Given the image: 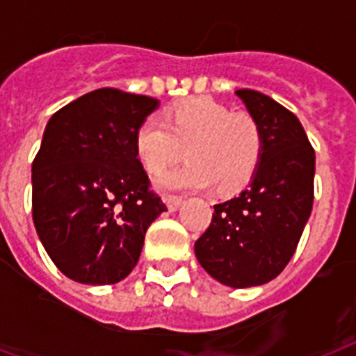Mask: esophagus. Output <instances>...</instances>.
Masks as SVG:
<instances>
[{
	"label": "esophagus",
	"mask_w": 356,
	"mask_h": 356,
	"mask_svg": "<svg viewBox=\"0 0 356 356\" xmlns=\"http://www.w3.org/2000/svg\"><path fill=\"white\" fill-rule=\"evenodd\" d=\"M164 201H166V207L170 212L177 211L179 207H181V203H183V200L177 197V195H168V197H164Z\"/></svg>",
	"instance_id": "obj_1"
}]
</instances>
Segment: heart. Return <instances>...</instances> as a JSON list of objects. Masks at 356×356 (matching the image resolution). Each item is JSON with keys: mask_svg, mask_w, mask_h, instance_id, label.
Returning <instances> with one entry per match:
<instances>
[{"mask_svg": "<svg viewBox=\"0 0 356 356\" xmlns=\"http://www.w3.org/2000/svg\"><path fill=\"white\" fill-rule=\"evenodd\" d=\"M184 149L188 162L166 172L156 186L168 192H234L251 181L262 159L264 133L254 116L233 113L211 97L175 105L164 122L145 118L134 131V153L142 166L159 175Z\"/></svg>", "mask_w": 356, "mask_h": 356, "instance_id": "obj_1", "label": "heart"}]
</instances>
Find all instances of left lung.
Listing matches in <instances>:
<instances>
[{
	"label": "left lung",
	"mask_w": 356,
	"mask_h": 356,
	"mask_svg": "<svg viewBox=\"0 0 356 356\" xmlns=\"http://www.w3.org/2000/svg\"><path fill=\"white\" fill-rule=\"evenodd\" d=\"M264 133V151L242 194L214 205L195 242L203 270L231 288L275 279L296 253L312 212L316 155L303 125L288 108L257 90L234 92Z\"/></svg>",
	"instance_id": "8db88e82"
}]
</instances>
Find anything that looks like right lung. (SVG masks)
I'll list each match as a JSON object with an SVG mask.
<instances>
[{
	"label": "right lung",
	"instance_id": "add662e5",
	"mask_svg": "<svg viewBox=\"0 0 356 356\" xmlns=\"http://www.w3.org/2000/svg\"><path fill=\"white\" fill-rule=\"evenodd\" d=\"M159 99L99 88L53 114L33 161V222L58 270L81 284L133 271L166 205L149 192L134 131Z\"/></svg>",
	"mask_w": 356,
	"mask_h": 356
}]
</instances>
